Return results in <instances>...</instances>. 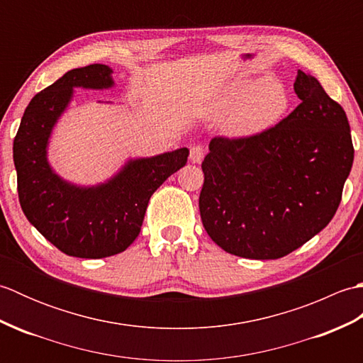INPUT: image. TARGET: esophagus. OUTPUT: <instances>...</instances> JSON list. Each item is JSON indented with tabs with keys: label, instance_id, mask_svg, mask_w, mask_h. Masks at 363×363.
I'll list each match as a JSON object with an SVG mask.
<instances>
[{
	"label": "esophagus",
	"instance_id": "esophagus-1",
	"mask_svg": "<svg viewBox=\"0 0 363 363\" xmlns=\"http://www.w3.org/2000/svg\"><path fill=\"white\" fill-rule=\"evenodd\" d=\"M204 154H206V150L203 148L201 145H195V146H191L190 148V160L194 162V164H199V162L203 160V157H204Z\"/></svg>",
	"mask_w": 363,
	"mask_h": 363
}]
</instances>
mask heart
<instances>
[{"label":"heart","instance_id":"1","mask_svg":"<svg viewBox=\"0 0 363 363\" xmlns=\"http://www.w3.org/2000/svg\"><path fill=\"white\" fill-rule=\"evenodd\" d=\"M290 99L282 84L274 81H240L225 90L218 111L229 113L226 134L252 137L277 125L289 111Z\"/></svg>","mask_w":363,"mask_h":363}]
</instances>
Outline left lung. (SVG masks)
<instances>
[{"instance_id": "obj_1", "label": "left lung", "mask_w": 363, "mask_h": 363, "mask_svg": "<svg viewBox=\"0 0 363 363\" xmlns=\"http://www.w3.org/2000/svg\"><path fill=\"white\" fill-rule=\"evenodd\" d=\"M301 99L287 117L252 137H213L201 168L199 212L226 252L279 259L335 215L354 146L343 107L313 76L298 70Z\"/></svg>"}]
</instances>
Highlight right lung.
Returning <instances> with one entry per match:
<instances>
[{"instance_id":"obj_1","label":"right lung","mask_w":363,"mask_h":363,"mask_svg":"<svg viewBox=\"0 0 363 363\" xmlns=\"http://www.w3.org/2000/svg\"><path fill=\"white\" fill-rule=\"evenodd\" d=\"M107 65L91 64L67 72L28 104L13 138V164L23 213L46 240L67 256L101 259L133 243L151 195L168 176L186 165L189 150L179 148L150 159L128 162L111 181L76 187L52 173L46 145L73 95V87L109 89Z\"/></svg>"}]
</instances>
